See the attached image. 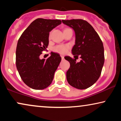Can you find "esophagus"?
<instances>
[{
    "mask_svg": "<svg viewBox=\"0 0 121 121\" xmlns=\"http://www.w3.org/2000/svg\"><path fill=\"white\" fill-rule=\"evenodd\" d=\"M60 57H61V58H62V60H63V59H64V57L63 56H60Z\"/></svg>",
    "mask_w": 121,
    "mask_h": 121,
    "instance_id": "obj_1",
    "label": "esophagus"
}]
</instances>
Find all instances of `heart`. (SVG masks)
Masks as SVG:
<instances>
[{
    "mask_svg": "<svg viewBox=\"0 0 121 121\" xmlns=\"http://www.w3.org/2000/svg\"><path fill=\"white\" fill-rule=\"evenodd\" d=\"M69 49V46L68 45H57L53 48V51L55 52L59 53L64 54L68 52Z\"/></svg>",
    "mask_w": 121,
    "mask_h": 121,
    "instance_id": "obj_1",
    "label": "heart"
}]
</instances>
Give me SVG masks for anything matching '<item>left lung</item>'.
Segmentation results:
<instances>
[{"label": "left lung", "instance_id": "8db88e82", "mask_svg": "<svg viewBox=\"0 0 121 121\" xmlns=\"http://www.w3.org/2000/svg\"><path fill=\"white\" fill-rule=\"evenodd\" d=\"M62 22L75 31V44L72 52L74 56L80 55L82 59L80 62H77L75 57H64L70 65L67 72V81L77 89H87L95 83L101 73L105 61L103 43L86 21L63 20Z\"/></svg>", "mask_w": 121, "mask_h": 121}]
</instances>
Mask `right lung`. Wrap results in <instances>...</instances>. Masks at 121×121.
I'll return each mask as SVG.
<instances>
[{"label": "right lung", "instance_id": "add662e5", "mask_svg": "<svg viewBox=\"0 0 121 121\" xmlns=\"http://www.w3.org/2000/svg\"><path fill=\"white\" fill-rule=\"evenodd\" d=\"M60 20L39 18L21 35L16 51V65L24 83L35 90H42L52 83L61 61L59 54L51 53L47 59L39 58L49 43V32L60 25Z\"/></svg>", "mask_w": 121, "mask_h": 121}]
</instances>
